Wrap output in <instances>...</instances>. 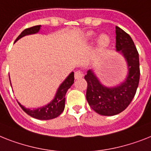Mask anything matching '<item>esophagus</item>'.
Listing matches in <instances>:
<instances>
[{
  "mask_svg": "<svg viewBox=\"0 0 151 151\" xmlns=\"http://www.w3.org/2000/svg\"><path fill=\"white\" fill-rule=\"evenodd\" d=\"M74 78L76 80H79L83 78V73L81 70H78L74 73Z\"/></svg>",
  "mask_w": 151,
  "mask_h": 151,
  "instance_id": "esophagus-1",
  "label": "esophagus"
}]
</instances>
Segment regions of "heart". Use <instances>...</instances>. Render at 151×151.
<instances>
[{
	"mask_svg": "<svg viewBox=\"0 0 151 151\" xmlns=\"http://www.w3.org/2000/svg\"><path fill=\"white\" fill-rule=\"evenodd\" d=\"M95 35V33L93 32H89L87 33L86 37L88 39H90V38H92L93 36ZM110 43V38L109 35H101L99 39V48L102 50V49H105V48L107 47Z\"/></svg>",
	"mask_w": 151,
	"mask_h": 151,
	"instance_id": "obj_1",
	"label": "heart"
}]
</instances>
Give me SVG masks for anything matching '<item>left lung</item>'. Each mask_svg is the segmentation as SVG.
Instances as JSON below:
<instances>
[{"label":"left lung","instance_id":"left-lung-1","mask_svg":"<svg viewBox=\"0 0 151 151\" xmlns=\"http://www.w3.org/2000/svg\"><path fill=\"white\" fill-rule=\"evenodd\" d=\"M116 51L127 61L128 73L119 85L107 87L102 84L94 70H88L84 79L88 83L86 99L88 104L101 116H115L124 111L134 98L139 81V54L132 38L116 26Z\"/></svg>","mask_w":151,"mask_h":151}]
</instances>
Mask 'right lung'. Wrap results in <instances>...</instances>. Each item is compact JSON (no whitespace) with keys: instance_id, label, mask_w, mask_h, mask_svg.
Wrapping results in <instances>:
<instances>
[{"instance_id":"add662e5","label":"right lung","mask_w":151,"mask_h":151,"mask_svg":"<svg viewBox=\"0 0 151 151\" xmlns=\"http://www.w3.org/2000/svg\"><path fill=\"white\" fill-rule=\"evenodd\" d=\"M40 28H41V25H35V26L24 29V31L18 35L14 42L18 41V40H20L21 38L25 36V35L38 33L40 32ZM73 73H74L73 72H71L69 75L67 76V78L63 81V83L60 85V87L56 91L54 99L45 106L38 108V109H27L24 106L22 105L19 102H18V103L19 104L23 111H25L29 116H32L33 118L40 120H49L56 118L64 110L65 95H66L67 90L73 84V81H74ZM10 81H11V80H10ZM11 86H12V84H11Z\"/></svg>"}]
</instances>
